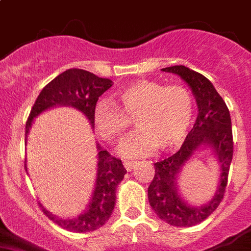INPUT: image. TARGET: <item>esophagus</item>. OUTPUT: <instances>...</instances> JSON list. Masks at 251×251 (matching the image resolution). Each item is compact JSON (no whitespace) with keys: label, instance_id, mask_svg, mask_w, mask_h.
<instances>
[{"label":"esophagus","instance_id":"34e87169","mask_svg":"<svg viewBox=\"0 0 251 251\" xmlns=\"http://www.w3.org/2000/svg\"><path fill=\"white\" fill-rule=\"evenodd\" d=\"M124 166H125V168L127 170V171H131L132 168L136 166V162L135 161H125L124 162Z\"/></svg>","mask_w":251,"mask_h":251}]
</instances>
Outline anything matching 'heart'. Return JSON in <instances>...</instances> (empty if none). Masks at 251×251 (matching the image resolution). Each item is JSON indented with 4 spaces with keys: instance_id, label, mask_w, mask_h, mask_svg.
Segmentation results:
<instances>
[{
    "instance_id": "b5f03b06",
    "label": "heart",
    "mask_w": 251,
    "mask_h": 251,
    "mask_svg": "<svg viewBox=\"0 0 251 251\" xmlns=\"http://www.w3.org/2000/svg\"><path fill=\"white\" fill-rule=\"evenodd\" d=\"M121 108L98 100L93 119L97 130L107 142H120L135 119L138 131L120 148L126 157L149 154L177 148L186 139L194 116L193 97L180 85H163L151 80H138L117 93Z\"/></svg>"
}]
</instances>
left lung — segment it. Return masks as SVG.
I'll return each instance as SVG.
<instances>
[{
    "instance_id": "obj_1",
    "label": "left lung",
    "mask_w": 251,
    "mask_h": 251,
    "mask_svg": "<svg viewBox=\"0 0 251 251\" xmlns=\"http://www.w3.org/2000/svg\"><path fill=\"white\" fill-rule=\"evenodd\" d=\"M165 73L180 76L191 89L198 116L180 151L154 163L155 175L148 187V201L162 221L176 227H191L213 213L223 199L227 186L233 142L231 116L226 103L207 77L182 65L165 67ZM209 150L220 165L219 184L215 194L204 204L189 203L179 186L183 167L201 150Z\"/></svg>"
}]
</instances>
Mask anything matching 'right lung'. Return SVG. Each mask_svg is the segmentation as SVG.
I'll list each match as a JSON object with an SVG mask.
<instances>
[{
  "label": "right lung",
  "instance_id": "add662e5",
  "mask_svg": "<svg viewBox=\"0 0 251 251\" xmlns=\"http://www.w3.org/2000/svg\"><path fill=\"white\" fill-rule=\"evenodd\" d=\"M113 85L112 80L98 77L81 69H69L44 86L31 108L25 126V144L31 125L38 116L56 107H71L83 113L94 129L93 111L97 100ZM97 174L92 197L77 216L60 217L43 208L44 214L62 228L71 232H90L102 227L112 214L116 205V190L126 174L121 159L112 157L97 143ZM25 171L26 162H25Z\"/></svg>",
  "mask_w": 251,
  "mask_h": 251
}]
</instances>
